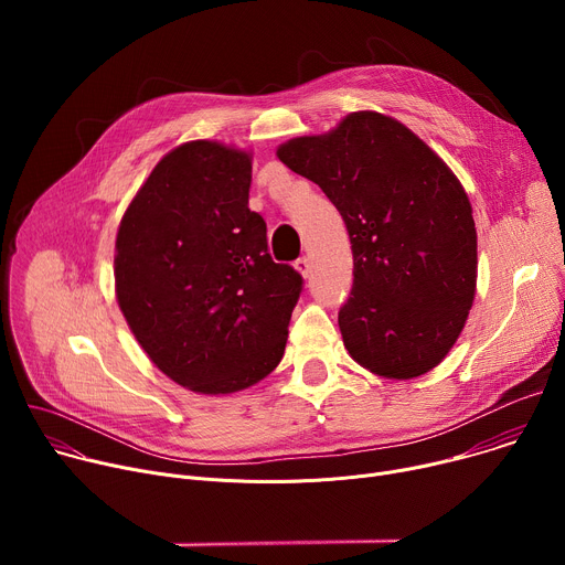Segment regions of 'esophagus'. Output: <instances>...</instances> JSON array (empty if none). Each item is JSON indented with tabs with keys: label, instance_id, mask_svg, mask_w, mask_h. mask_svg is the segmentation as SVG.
Listing matches in <instances>:
<instances>
[{
	"label": "esophagus",
	"instance_id": "obj_1",
	"mask_svg": "<svg viewBox=\"0 0 565 565\" xmlns=\"http://www.w3.org/2000/svg\"><path fill=\"white\" fill-rule=\"evenodd\" d=\"M295 270L301 275V277H308L310 275V259L308 257H299L295 262Z\"/></svg>",
	"mask_w": 565,
	"mask_h": 565
}]
</instances>
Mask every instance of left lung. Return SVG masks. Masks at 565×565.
Listing matches in <instances>:
<instances>
[{
    "label": "left lung",
    "mask_w": 565,
    "mask_h": 565,
    "mask_svg": "<svg viewBox=\"0 0 565 565\" xmlns=\"http://www.w3.org/2000/svg\"><path fill=\"white\" fill-rule=\"evenodd\" d=\"M277 156L347 223L355 279L338 324L349 355L388 380L429 373L456 344L476 295V225L456 174L377 111L292 138Z\"/></svg>",
    "instance_id": "obj_1"
}]
</instances>
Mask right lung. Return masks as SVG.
<instances>
[{
  "instance_id": "right-lung-1",
  "label": "right lung",
  "mask_w": 565,
  "mask_h": 565,
  "mask_svg": "<svg viewBox=\"0 0 565 565\" xmlns=\"http://www.w3.org/2000/svg\"><path fill=\"white\" fill-rule=\"evenodd\" d=\"M250 181V151L183 142L158 160L116 234V299L136 342L203 395L275 371L301 292V275L268 253Z\"/></svg>"
}]
</instances>
